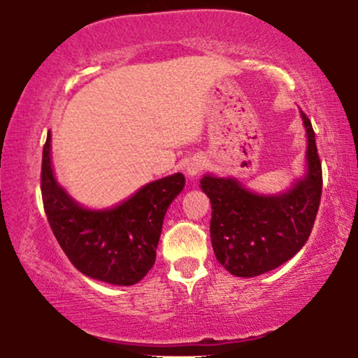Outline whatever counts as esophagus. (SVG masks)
I'll list each match as a JSON object with an SVG mask.
<instances>
[{"instance_id":"1","label":"esophagus","mask_w":358,"mask_h":358,"mask_svg":"<svg viewBox=\"0 0 358 358\" xmlns=\"http://www.w3.org/2000/svg\"><path fill=\"white\" fill-rule=\"evenodd\" d=\"M205 168V165H203V162H199V159H193L192 163H188V166H187V173L190 175V176H195V175H199L200 171H202Z\"/></svg>"}]
</instances>
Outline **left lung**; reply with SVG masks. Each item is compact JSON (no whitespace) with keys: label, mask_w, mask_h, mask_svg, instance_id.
Returning <instances> with one entry per match:
<instances>
[{"label":"left lung","mask_w":358,"mask_h":358,"mask_svg":"<svg viewBox=\"0 0 358 358\" xmlns=\"http://www.w3.org/2000/svg\"><path fill=\"white\" fill-rule=\"evenodd\" d=\"M308 136V171L289 192L262 196L237 180L203 176L212 203L210 237L217 261L229 273L252 278L276 269L306 244L313 229L323 175L311 121L301 113Z\"/></svg>","instance_id":"left-lung-1"}]
</instances>
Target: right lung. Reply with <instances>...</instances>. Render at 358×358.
I'll return each mask as SVG.
<instances>
[{
    "label": "right lung",
    "instance_id": "obj_1",
    "mask_svg": "<svg viewBox=\"0 0 358 358\" xmlns=\"http://www.w3.org/2000/svg\"><path fill=\"white\" fill-rule=\"evenodd\" d=\"M40 183L48 224L69 261L85 276L131 286L153 268L166 208L183 190L185 176L175 173L148 183L110 210H87L55 182L48 133Z\"/></svg>",
    "mask_w": 358,
    "mask_h": 358
}]
</instances>
